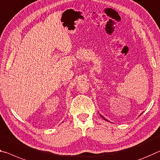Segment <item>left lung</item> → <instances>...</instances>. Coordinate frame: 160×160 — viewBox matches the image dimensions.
I'll list each match as a JSON object with an SVG mask.
<instances>
[{
  "mask_svg": "<svg viewBox=\"0 0 160 160\" xmlns=\"http://www.w3.org/2000/svg\"><path fill=\"white\" fill-rule=\"evenodd\" d=\"M100 116H101V118H102L103 119V120H106V121H108V122H110V121H109V120H107V119H105V117H104V116H102V115H100Z\"/></svg>",
  "mask_w": 160,
  "mask_h": 160,
  "instance_id": "left-lung-1",
  "label": "left lung"
}]
</instances>
